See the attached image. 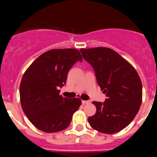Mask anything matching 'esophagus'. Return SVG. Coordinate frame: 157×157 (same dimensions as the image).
I'll return each instance as SVG.
<instances>
[{
    "mask_svg": "<svg viewBox=\"0 0 157 157\" xmlns=\"http://www.w3.org/2000/svg\"><path fill=\"white\" fill-rule=\"evenodd\" d=\"M82 103H83V105H86V104L90 103V100H82Z\"/></svg>",
    "mask_w": 157,
    "mask_h": 157,
    "instance_id": "1",
    "label": "esophagus"
}]
</instances>
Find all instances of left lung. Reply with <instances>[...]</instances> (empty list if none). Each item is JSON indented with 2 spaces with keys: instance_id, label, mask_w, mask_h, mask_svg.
Listing matches in <instances>:
<instances>
[{
  "instance_id": "left-lung-1",
  "label": "left lung",
  "mask_w": 157,
  "mask_h": 157,
  "mask_svg": "<svg viewBox=\"0 0 157 157\" xmlns=\"http://www.w3.org/2000/svg\"><path fill=\"white\" fill-rule=\"evenodd\" d=\"M98 85L105 93V102H93L96 112L88 118L93 129L114 134L126 128L135 118L142 102V83L134 67L119 54L105 47L81 48Z\"/></svg>"
}]
</instances>
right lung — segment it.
<instances>
[{"label":"right lung","instance_id":"1","mask_svg":"<svg viewBox=\"0 0 157 157\" xmlns=\"http://www.w3.org/2000/svg\"><path fill=\"white\" fill-rule=\"evenodd\" d=\"M82 60L77 49H52L36 58L23 74L20 86L22 109L40 131L58 132L69 126L81 99L63 97L58 89L66 83L70 69Z\"/></svg>","mask_w":157,"mask_h":157}]
</instances>
